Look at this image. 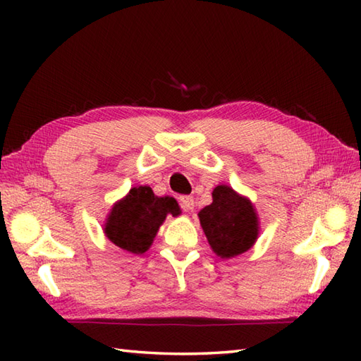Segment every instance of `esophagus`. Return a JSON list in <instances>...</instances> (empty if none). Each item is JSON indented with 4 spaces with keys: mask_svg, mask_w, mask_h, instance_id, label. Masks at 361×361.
<instances>
[{
    "mask_svg": "<svg viewBox=\"0 0 361 361\" xmlns=\"http://www.w3.org/2000/svg\"><path fill=\"white\" fill-rule=\"evenodd\" d=\"M180 206H181V209H183V211H186V212H189V211H194V206H195L194 198H192V197H189V195H183V197H180Z\"/></svg>",
    "mask_w": 361,
    "mask_h": 361,
    "instance_id": "1",
    "label": "esophagus"
}]
</instances>
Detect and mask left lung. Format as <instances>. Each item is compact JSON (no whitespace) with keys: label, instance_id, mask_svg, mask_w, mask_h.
I'll return each instance as SVG.
<instances>
[{"label":"left lung","instance_id":"8db88e82","mask_svg":"<svg viewBox=\"0 0 361 361\" xmlns=\"http://www.w3.org/2000/svg\"><path fill=\"white\" fill-rule=\"evenodd\" d=\"M198 217L212 251L221 259L242 255L257 240L255 206L226 185L212 190V203L198 212Z\"/></svg>","mask_w":361,"mask_h":361}]
</instances>
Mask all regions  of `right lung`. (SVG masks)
Returning <instances> with one entry per match:
<instances>
[{"instance_id": "right-lung-1", "label": "right lung", "mask_w": 361, "mask_h": 361, "mask_svg": "<svg viewBox=\"0 0 361 361\" xmlns=\"http://www.w3.org/2000/svg\"><path fill=\"white\" fill-rule=\"evenodd\" d=\"M169 214L173 217L181 214L173 197H157L149 186H136L114 203L104 233L116 247L132 255H142L150 248Z\"/></svg>"}]
</instances>
